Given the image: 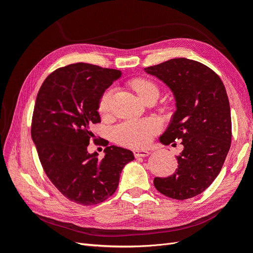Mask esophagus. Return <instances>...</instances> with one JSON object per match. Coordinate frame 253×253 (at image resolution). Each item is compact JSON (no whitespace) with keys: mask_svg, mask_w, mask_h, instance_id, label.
Segmentation results:
<instances>
[{"mask_svg":"<svg viewBox=\"0 0 253 253\" xmlns=\"http://www.w3.org/2000/svg\"><path fill=\"white\" fill-rule=\"evenodd\" d=\"M149 155H150L149 151H145V150H135L134 151L135 157H147Z\"/></svg>","mask_w":253,"mask_h":253,"instance_id":"obj_1","label":"esophagus"}]
</instances>
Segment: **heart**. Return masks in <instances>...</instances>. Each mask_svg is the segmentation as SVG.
<instances>
[{"label":"heart","instance_id":"obj_1","mask_svg":"<svg viewBox=\"0 0 253 253\" xmlns=\"http://www.w3.org/2000/svg\"><path fill=\"white\" fill-rule=\"evenodd\" d=\"M131 86L142 100L147 98L159 96L157 84L148 78H135L131 81ZM114 87L106 88L98 102V111L101 115L110 112ZM160 126L153 119H132L122 122L113 129L114 140L128 148L141 149L150 144L154 136L159 132Z\"/></svg>","mask_w":253,"mask_h":253}]
</instances>
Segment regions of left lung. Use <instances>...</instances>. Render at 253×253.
<instances>
[{
    "label": "left lung",
    "mask_w": 253,
    "mask_h": 253,
    "mask_svg": "<svg viewBox=\"0 0 253 253\" xmlns=\"http://www.w3.org/2000/svg\"><path fill=\"white\" fill-rule=\"evenodd\" d=\"M173 91L176 112L160 142L181 139L183 150L176 156L178 169L168 177H155L160 193L187 200L208 188L219 174L231 145V114L223 81L211 68L194 60L176 58L149 66Z\"/></svg>",
    "instance_id": "left-lung-1"
}]
</instances>
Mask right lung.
<instances>
[{"instance_id":"right-lung-1","label":"right lung","mask_w":253,"mask_h":253,"mask_svg":"<svg viewBox=\"0 0 253 253\" xmlns=\"http://www.w3.org/2000/svg\"><path fill=\"white\" fill-rule=\"evenodd\" d=\"M121 72L88 63L60 67L44 80L32 120V137L45 174L68 200L84 206L108 200L116 191L124 167L133 153L111 145L105 155L89 154L93 125L100 122L98 102Z\"/></svg>"}]
</instances>
